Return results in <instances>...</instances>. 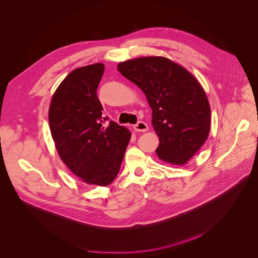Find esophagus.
<instances>
[{
	"label": "esophagus",
	"instance_id": "34e87169",
	"mask_svg": "<svg viewBox=\"0 0 258 258\" xmlns=\"http://www.w3.org/2000/svg\"><path fill=\"white\" fill-rule=\"evenodd\" d=\"M134 128H135L137 132H142V133H144V132L148 131V125H147L144 121H139V122H137V123L134 125Z\"/></svg>",
	"mask_w": 258,
	"mask_h": 258
}]
</instances>
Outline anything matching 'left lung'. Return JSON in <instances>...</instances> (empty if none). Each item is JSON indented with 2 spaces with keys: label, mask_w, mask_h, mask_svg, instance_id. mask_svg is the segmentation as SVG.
Here are the masks:
<instances>
[{
  "label": "left lung",
  "mask_w": 258,
  "mask_h": 258,
  "mask_svg": "<svg viewBox=\"0 0 258 258\" xmlns=\"http://www.w3.org/2000/svg\"><path fill=\"white\" fill-rule=\"evenodd\" d=\"M119 73L144 92L159 136L158 157L183 165L207 141L211 108L195 77L164 57H142L119 63Z\"/></svg>",
  "instance_id": "left-lung-1"
}]
</instances>
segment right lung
I'll return each instance as SVG.
<instances>
[{"mask_svg":"<svg viewBox=\"0 0 258 258\" xmlns=\"http://www.w3.org/2000/svg\"><path fill=\"white\" fill-rule=\"evenodd\" d=\"M105 65L77 68L55 91L48 110L51 137L63 163L86 183L106 186L117 176L131 132L102 117L96 90Z\"/></svg>","mask_w":258,"mask_h":258,"instance_id":"right-lung-1","label":"right lung"}]
</instances>
